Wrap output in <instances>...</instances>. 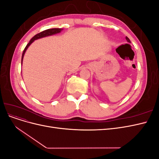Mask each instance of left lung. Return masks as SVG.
Returning a JSON list of instances; mask_svg holds the SVG:
<instances>
[{"label":"left lung","instance_id":"left-lung-1","mask_svg":"<svg viewBox=\"0 0 159 159\" xmlns=\"http://www.w3.org/2000/svg\"><path fill=\"white\" fill-rule=\"evenodd\" d=\"M126 40H127V41L128 42H131V41H130V40L129 39L128 37H126Z\"/></svg>","mask_w":159,"mask_h":159}]
</instances>
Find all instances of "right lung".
I'll use <instances>...</instances> for the list:
<instances>
[{"mask_svg": "<svg viewBox=\"0 0 159 159\" xmlns=\"http://www.w3.org/2000/svg\"><path fill=\"white\" fill-rule=\"evenodd\" d=\"M62 30V28H51V29H48V30H44L42 31L40 33L37 34H36L34 36L32 39L30 40L29 43L26 45V46L25 47V50H24L23 51V53H22V60H21V64H22V60H23V57H24V55H25V52L26 50H27V48H28V46H29L35 40H37V39H39V38H43V37H46V36H51V35H53V34H57V33H59Z\"/></svg>", "mask_w": 159, "mask_h": 159, "instance_id": "1", "label": "right lung"}]
</instances>
